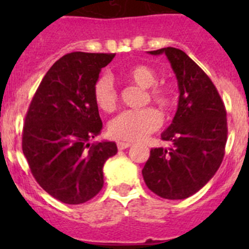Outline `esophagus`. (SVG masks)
Masks as SVG:
<instances>
[{"mask_svg":"<svg viewBox=\"0 0 249 249\" xmlns=\"http://www.w3.org/2000/svg\"><path fill=\"white\" fill-rule=\"evenodd\" d=\"M131 144L132 143H129V142H117L118 149H126L128 147H131Z\"/></svg>","mask_w":249,"mask_h":249,"instance_id":"esophagus-1","label":"esophagus"}]
</instances>
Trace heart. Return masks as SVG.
I'll list each match as a JSON object with an SVG mask.
<instances>
[{
	"label": "heart",
	"instance_id": "obj_1",
	"mask_svg": "<svg viewBox=\"0 0 249 249\" xmlns=\"http://www.w3.org/2000/svg\"><path fill=\"white\" fill-rule=\"evenodd\" d=\"M124 78L129 82L149 89L148 97L162 109L168 111L175 105V93L166 86H155L158 76L152 67L147 65H136L128 68ZM152 89H151L150 87ZM93 100L96 106L103 112H112L117 107V92L109 76L100 77L93 85ZM162 122L160 113L153 107L143 109H129L120 113L109 122L108 132L112 137L124 141H138L148 136L160 127Z\"/></svg>",
	"mask_w": 249,
	"mask_h": 249
}]
</instances>
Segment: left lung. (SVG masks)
<instances>
[{
    "instance_id": "left-lung-1",
    "label": "left lung",
    "mask_w": 249,
    "mask_h": 249,
    "mask_svg": "<svg viewBox=\"0 0 249 249\" xmlns=\"http://www.w3.org/2000/svg\"><path fill=\"white\" fill-rule=\"evenodd\" d=\"M148 53L166 54L177 78L179 98L172 123L160 135L172 147L152 148L142 176L149 190L162 198H188L221 166L227 113L210 77L183 51L166 47Z\"/></svg>"
}]
</instances>
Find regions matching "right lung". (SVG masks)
Here are the masks:
<instances>
[{
    "label": "right lung",
    "instance_id": "1",
    "mask_svg": "<svg viewBox=\"0 0 249 249\" xmlns=\"http://www.w3.org/2000/svg\"><path fill=\"white\" fill-rule=\"evenodd\" d=\"M113 53L72 52L48 70L26 114L22 151L37 183L58 201L81 204L103 187V166L117 153L102 129L93 85Z\"/></svg>",
    "mask_w": 249,
    "mask_h": 249
}]
</instances>
